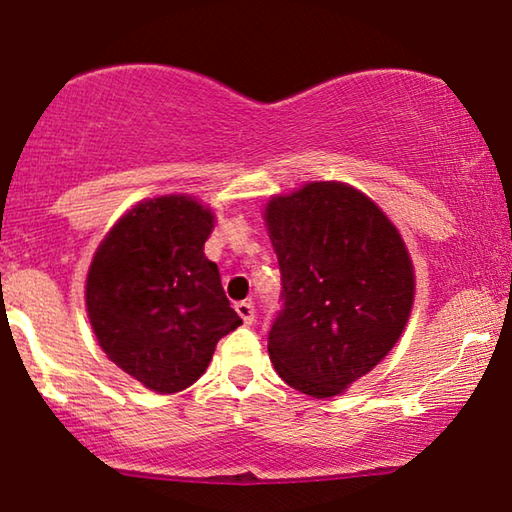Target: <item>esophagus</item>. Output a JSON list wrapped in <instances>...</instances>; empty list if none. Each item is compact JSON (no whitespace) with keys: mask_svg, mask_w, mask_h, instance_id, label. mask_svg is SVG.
I'll return each instance as SVG.
<instances>
[{"mask_svg":"<svg viewBox=\"0 0 512 512\" xmlns=\"http://www.w3.org/2000/svg\"><path fill=\"white\" fill-rule=\"evenodd\" d=\"M236 313H239V318L246 322V325H253L255 322V306L250 304V301H239V304L234 306Z\"/></svg>","mask_w":512,"mask_h":512,"instance_id":"1","label":"esophagus"}]
</instances>
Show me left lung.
<instances>
[{
  "instance_id": "left-lung-1",
  "label": "left lung",
  "mask_w": 512,
  "mask_h": 512,
  "mask_svg": "<svg viewBox=\"0 0 512 512\" xmlns=\"http://www.w3.org/2000/svg\"><path fill=\"white\" fill-rule=\"evenodd\" d=\"M264 222L283 280L273 369L308 397L343 394L406 329L415 299L406 243L376 201L338 181L276 194Z\"/></svg>"
}]
</instances>
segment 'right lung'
<instances>
[{
	"label": "right lung",
	"instance_id": "right-lung-1",
	"mask_svg": "<svg viewBox=\"0 0 512 512\" xmlns=\"http://www.w3.org/2000/svg\"><path fill=\"white\" fill-rule=\"evenodd\" d=\"M215 215L190 194L143 199L99 243L85 308L115 366L157 394L199 380L215 345L243 320L204 255Z\"/></svg>",
	"mask_w": 512,
	"mask_h": 512
}]
</instances>
